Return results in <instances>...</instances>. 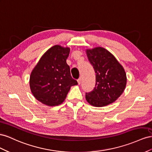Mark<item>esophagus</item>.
<instances>
[{
  "mask_svg": "<svg viewBox=\"0 0 152 152\" xmlns=\"http://www.w3.org/2000/svg\"><path fill=\"white\" fill-rule=\"evenodd\" d=\"M77 83H78V84L80 85L81 83V77H80V78L77 80Z\"/></svg>",
  "mask_w": 152,
  "mask_h": 152,
  "instance_id": "1",
  "label": "esophagus"
}]
</instances>
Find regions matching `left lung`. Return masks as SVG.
Masks as SVG:
<instances>
[{
  "mask_svg": "<svg viewBox=\"0 0 152 152\" xmlns=\"http://www.w3.org/2000/svg\"><path fill=\"white\" fill-rule=\"evenodd\" d=\"M86 53L96 75L95 87L86 92L85 98L94 106H107L123 93L127 83L126 74L114 56L103 48L87 50Z\"/></svg>",
  "mask_w": 152,
  "mask_h": 152,
  "instance_id": "8db88e82",
  "label": "left lung"
}]
</instances>
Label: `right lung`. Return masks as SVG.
<instances>
[{
  "mask_svg": "<svg viewBox=\"0 0 152 152\" xmlns=\"http://www.w3.org/2000/svg\"><path fill=\"white\" fill-rule=\"evenodd\" d=\"M70 49L58 45L42 55L32 71L30 86L37 100L49 106L59 105L66 99L71 86L77 85L66 60Z\"/></svg>",
  "mask_w": 152,
  "mask_h": 152,
  "instance_id": "obj_1",
  "label": "right lung"
}]
</instances>
